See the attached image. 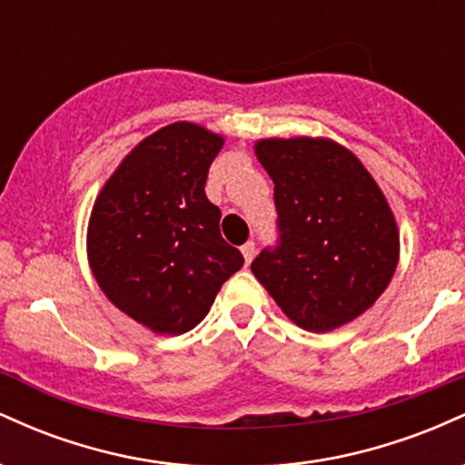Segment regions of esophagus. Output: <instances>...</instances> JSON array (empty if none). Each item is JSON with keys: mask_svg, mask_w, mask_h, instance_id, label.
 Returning a JSON list of instances; mask_svg holds the SVG:
<instances>
[{"mask_svg": "<svg viewBox=\"0 0 465 465\" xmlns=\"http://www.w3.org/2000/svg\"><path fill=\"white\" fill-rule=\"evenodd\" d=\"M240 251H242L244 255V262L251 264V260L255 258V242H244L242 247H240Z\"/></svg>", "mask_w": 465, "mask_h": 465, "instance_id": "obj_1", "label": "esophagus"}]
</instances>
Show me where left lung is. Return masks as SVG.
Segmentation results:
<instances>
[{"mask_svg": "<svg viewBox=\"0 0 465 465\" xmlns=\"http://www.w3.org/2000/svg\"><path fill=\"white\" fill-rule=\"evenodd\" d=\"M275 183L277 242L251 271L302 328L328 332L382 295L398 264L389 203L365 165L330 140H260Z\"/></svg>", "mask_w": 465, "mask_h": 465, "instance_id": "obj_1", "label": "left lung"}]
</instances>
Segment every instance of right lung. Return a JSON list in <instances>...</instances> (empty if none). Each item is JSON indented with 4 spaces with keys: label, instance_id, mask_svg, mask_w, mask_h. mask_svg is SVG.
Returning a JSON list of instances; mask_svg holds the SVG:
<instances>
[{
    "label": "right lung",
    "instance_id": "add662e5",
    "mask_svg": "<svg viewBox=\"0 0 465 465\" xmlns=\"http://www.w3.org/2000/svg\"><path fill=\"white\" fill-rule=\"evenodd\" d=\"M223 137L190 122L137 143L106 181L87 232L89 264L122 312L159 334H183L244 264L205 196Z\"/></svg>",
    "mask_w": 465,
    "mask_h": 465
}]
</instances>
